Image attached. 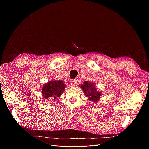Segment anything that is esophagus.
<instances>
[{"instance_id": "obj_1", "label": "esophagus", "mask_w": 149, "mask_h": 149, "mask_svg": "<svg viewBox=\"0 0 149 149\" xmlns=\"http://www.w3.org/2000/svg\"><path fill=\"white\" fill-rule=\"evenodd\" d=\"M77 84V81L76 79H72L70 81V84L72 86H75Z\"/></svg>"}]
</instances>
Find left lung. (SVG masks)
Wrapping results in <instances>:
<instances>
[{"mask_svg": "<svg viewBox=\"0 0 149 149\" xmlns=\"http://www.w3.org/2000/svg\"><path fill=\"white\" fill-rule=\"evenodd\" d=\"M79 86L83 90L84 95L88 98V100L95 102L99 100L102 93L95 87V83L90 81H85L83 84L79 85Z\"/></svg>", "mask_w": 149, "mask_h": 149, "instance_id": "left-lung-1", "label": "left lung"}]
</instances>
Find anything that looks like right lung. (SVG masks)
I'll return each mask as SVG.
<instances>
[{"label":"right lung","mask_w":149,"mask_h":149,"mask_svg":"<svg viewBox=\"0 0 149 149\" xmlns=\"http://www.w3.org/2000/svg\"><path fill=\"white\" fill-rule=\"evenodd\" d=\"M66 84L62 81H50L43 85L42 89V96L44 99H50L55 101L60 98L62 93L65 90Z\"/></svg>","instance_id":"add662e5"}]
</instances>
